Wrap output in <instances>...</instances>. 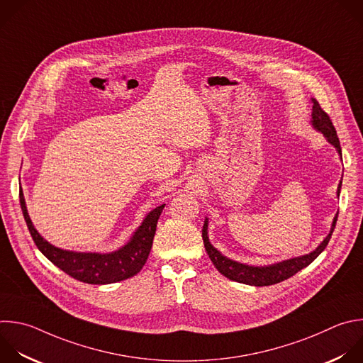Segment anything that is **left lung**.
<instances>
[{
  "mask_svg": "<svg viewBox=\"0 0 363 363\" xmlns=\"http://www.w3.org/2000/svg\"><path fill=\"white\" fill-rule=\"evenodd\" d=\"M312 119L311 123L313 125V128L319 133H322L326 138V141L329 144H332L340 160H342V151H340V144H339V138L336 135V130L332 124V121L329 118V115L320 108L319 102L312 98ZM340 186H342V179L340 184L337 185V196L340 194ZM336 219L337 215L333 218L332 226H330V232L328 233V236L322 240L320 245L302 257H296V258H291L282 262H277L272 265H267V267H251V265H245V264H240L236 261H232L226 257H223L216 248L212 247V244L209 242V238H208V218L203 222V228H202V239H203V245L206 250V254L209 255L212 264L215 265V268L228 279L239 282V284H247V285H252V286H268V285H274V284H279L291 277H294L296 272H299L301 269L306 268L309 264H312L319 254L326 248L329 239L333 233L335 225H336Z\"/></svg>",
  "mask_w": 363,
  "mask_h": 363,
  "instance_id": "obj_1",
  "label": "left lung"
}]
</instances>
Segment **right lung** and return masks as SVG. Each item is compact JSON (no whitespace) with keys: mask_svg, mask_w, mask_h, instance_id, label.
<instances>
[{"mask_svg":"<svg viewBox=\"0 0 363 363\" xmlns=\"http://www.w3.org/2000/svg\"><path fill=\"white\" fill-rule=\"evenodd\" d=\"M20 203L30 233L43 255L67 275L91 285H105L124 281L137 275L143 269L152 248L160 215L165 206L164 203L152 209L123 248L109 254H98L65 251L51 245L34 228L23 192H20Z\"/></svg>","mask_w":363,"mask_h":363,"instance_id":"right-lung-1","label":"right lung"}]
</instances>
